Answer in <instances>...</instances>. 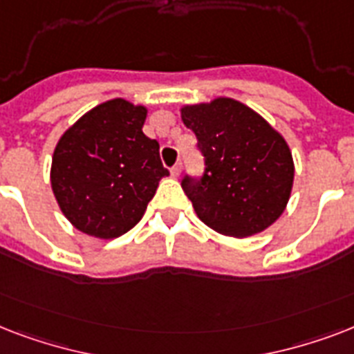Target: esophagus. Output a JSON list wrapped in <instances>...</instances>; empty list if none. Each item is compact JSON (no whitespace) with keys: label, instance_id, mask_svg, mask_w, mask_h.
Returning a JSON list of instances; mask_svg holds the SVG:
<instances>
[{"label":"esophagus","instance_id":"1","mask_svg":"<svg viewBox=\"0 0 354 354\" xmlns=\"http://www.w3.org/2000/svg\"><path fill=\"white\" fill-rule=\"evenodd\" d=\"M180 172H182V165H180V163H176L174 167H171L172 176H180Z\"/></svg>","mask_w":354,"mask_h":354}]
</instances>
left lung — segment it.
<instances>
[{"label": "left lung", "mask_w": 354, "mask_h": 354, "mask_svg": "<svg viewBox=\"0 0 354 354\" xmlns=\"http://www.w3.org/2000/svg\"><path fill=\"white\" fill-rule=\"evenodd\" d=\"M182 121L198 139L202 176L182 180L205 226L232 236L263 232L285 211L294 182L288 145L252 108L233 99L182 108Z\"/></svg>", "instance_id": "8db88e82"}]
</instances>
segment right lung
Returning a JSON list of instances; mask_svg holds the SVG:
<instances>
[{
    "instance_id": "right-lung-1",
    "label": "right lung",
    "mask_w": 354,
    "mask_h": 354,
    "mask_svg": "<svg viewBox=\"0 0 354 354\" xmlns=\"http://www.w3.org/2000/svg\"><path fill=\"white\" fill-rule=\"evenodd\" d=\"M147 108L102 102L66 130L51 165L60 209L82 233L115 239L132 230L169 176L160 143L143 133Z\"/></svg>"
}]
</instances>
